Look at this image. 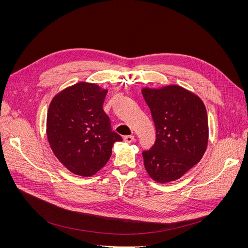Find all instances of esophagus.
<instances>
[{
  "label": "esophagus",
  "mask_w": 248,
  "mask_h": 248,
  "mask_svg": "<svg viewBox=\"0 0 248 248\" xmlns=\"http://www.w3.org/2000/svg\"><path fill=\"white\" fill-rule=\"evenodd\" d=\"M124 140L125 142H133V141H135V137L134 136H124Z\"/></svg>",
  "instance_id": "34e87169"
}]
</instances>
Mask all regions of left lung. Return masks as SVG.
<instances>
[{"mask_svg": "<svg viewBox=\"0 0 248 248\" xmlns=\"http://www.w3.org/2000/svg\"><path fill=\"white\" fill-rule=\"evenodd\" d=\"M155 126V141L142 152L145 168L158 183L178 180L203 157L208 117L199 96L179 85L142 88Z\"/></svg>", "mask_w": 248, "mask_h": 248, "instance_id": "8db88e82", "label": "left lung"}]
</instances>
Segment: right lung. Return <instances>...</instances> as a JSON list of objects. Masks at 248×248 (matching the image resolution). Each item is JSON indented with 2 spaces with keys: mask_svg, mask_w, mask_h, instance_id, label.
<instances>
[{
  "mask_svg": "<svg viewBox=\"0 0 248 248\" xmlns=\"http://www.w3.org/2000/svg\"><path fill=\"white\" fill-rule=\"evenodd\" d=\"M108 93L94 83L79 82L63 89L52 99L46 133L56 158L78 176L89 177L108 163L115 141L122 137L111 131L102 106Z\"/></svg>",
  "mask_w": 248,
  "mask_h": 248,
  "instance_id": "right-lung-1",
  "label": "right lung"
}]
</instances>
